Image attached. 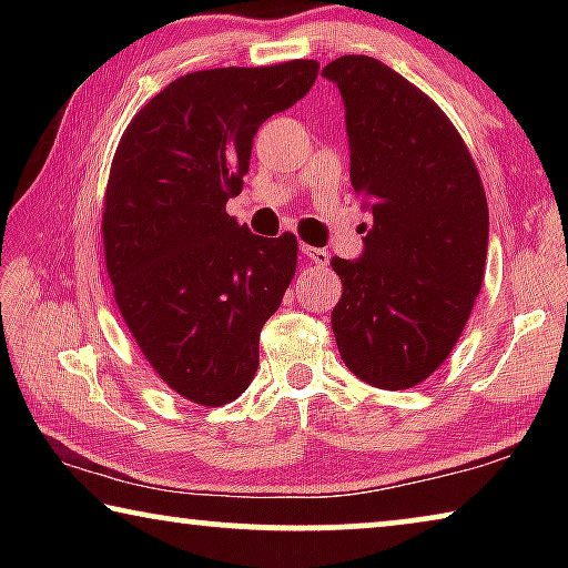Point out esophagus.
I'll use <instances>...</instances> for the list:
<instances>
[{
  "instance_id": "obj_1",
  "label": "esophagus",
  "mask_w": 568,
  "mask_h": 568,
  "mask_svg": "<svg viewBox=\"0 0 568 568\" xmlns=\"http://www.w3.org/2000/svg\"><path fill=\"white\" fill-rule=\"evenodd\" d=\"M303 255L307 257V261L311 263H315V265H328V261H331V255L325 253V250H321V247H311V245H303Z\"/></svg>"
}]
</instances>
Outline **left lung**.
<instances>
[{
    "instance_id": "obj_1",
    "label": "left lung",
    "mask_w": 568,
    "mask_h": 568,
    "mask_svg": "<svg viewBox=\"0 0 568 568\" xmlns=\"http://www.w3.org/2000/svg\"><path fill=\"white\" fill-rule=\"evenodd\" d=\"M345 104L351 185L373 223L355 261L333 257L341 358L376 388L418 386L454 351L488 253V205L454 124L388 64L345 54L323 67Z\"/></svg>"
}]
</instances>
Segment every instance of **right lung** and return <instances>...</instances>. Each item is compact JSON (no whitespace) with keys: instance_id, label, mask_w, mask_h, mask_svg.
I'll use <instances>...</instances> for the list:
<instances>
[{"instance_id":"add662e5","label":"right lung","mask_w":568,"mask_h":568,"mask_svg":"<svg viewBox=\"0 0 568 568\" xmlns=\"http://www.w3.org/2000/svg\"><path fill=\"white\" fill-rule=\"evenodd\" d=\"M315 77V60L178 77L114 152L102 213L114 301L158 376L200 406L250 386L295 275V235H253L225 203L243 190L257 128Z\"/></svg>"}]
</instances>
